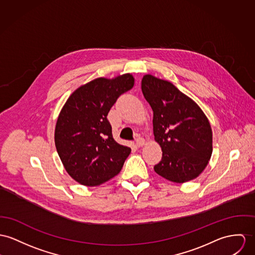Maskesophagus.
Returning <instances> with one entry per match:
<instances>
[{"instance_id":"1","label":"esophagus","mask_w":255,"mask_h":255,"mask_svg":"<svg viewBox=\"0 0 255 255\" xmlns=\"http://www.w3.org/2000/svg\"><path fill=\"white\" fill-rule=\"evenodd\" d=\"M145 143V140L143 137H137V140H136V144H137V147H140L142 145H144Z\"/></svg>"}]
</instances>
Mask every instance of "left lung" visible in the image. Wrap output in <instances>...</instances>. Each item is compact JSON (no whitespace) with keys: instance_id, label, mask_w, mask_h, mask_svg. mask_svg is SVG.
Listing matches in <instances>:
<instances>
[{"instance_id":"left-lung-1","label":"left lung","mask_w":255,"mask_h":255,"mask_svg":"<svg viewBox=\"0 0 255 255\" xmlns=\"http://www.w3.org/2000/svg\"><path fill=\"white\" fill-rule=\"evenodd\" d=\"M141 91L153 111L154 139L163 151L154 171L176 183L196 178L213 153L209 119L192 99L170 81L145 75Z\"/></svg>"}]
</instances>
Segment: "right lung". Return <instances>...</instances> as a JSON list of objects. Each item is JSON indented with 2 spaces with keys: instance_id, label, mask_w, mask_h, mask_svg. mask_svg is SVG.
Here are the masks:
<instances>
[{
  "instance_id": "right-lung-1",
  "label": "right lung",
  "mask_w": 255,
  "mask_h": 255,
  "mask_svg": "<svg viewBox=\"0 0 255 255\" xmlns=\"http://www.w3.org/2000/svg\"><path fill=\"white\" fill-rule=\"evenodd\" d=\"M131 74L98 78L75 90L62 108L54 140L67 173L85 186H97L121 171L131 148L113 137L108 114L118 97L132 89Z\"/></svg>"
}]
</instances>
